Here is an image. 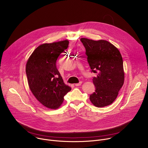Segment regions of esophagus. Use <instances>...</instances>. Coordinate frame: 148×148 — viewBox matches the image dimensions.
I'll return each mask as SVG.
<instances>
[{
    "mask_svg": "<svg viewBox=\"0 0 148 148\" xmlns=\"http://www.w3.org/2000/svg\"><path fill=\"white\" fill-rule=\"evenodd\" d=\"M82 84V81H79L78 83H77V84H75V86H81Z\"/></svg>",
    "mask_w": 148,
    "mask_h": 148,
    "instance_id": "esophagus-1",
    "label": "esophagus"
}]
</instances>
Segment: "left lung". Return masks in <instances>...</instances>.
Returning a JSON list of instances; mask_svg holds the SVG:
<instances>
[{
	"mask_svg": "<svg viewBox=\"0 0 148 148\" xmlns=\"http://www.w3.org/2000/svg\"><path fill=\"white\" fill-rule=\"evenodd\" d=\"M91 72L97 74L92 81L95 92L90 99L97 107L111 104L116 98L124 82V71L122 56L109 41H95L81 38Z\"/></svg>",
	"mask_w": 148,
	"mask_h": 148,
	"instance_id": "8db88e82",
	"label": "left lung"
}]
</instances>
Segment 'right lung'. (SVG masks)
Returning a JSON list of instances; mask_svg holds the SVG:
<instances>
[{"label": "right lung", "mask_w": 148, "mask_h": 148, "mask_svg": "<svg viewBox=\"0 0 148 148\" xmlns=\"http://www.w3.org/2000/svg\"><path fill=\"white\" fill-rule=\"evenodd\" d=\"M67 40L45 43L37 47L30 56L26 73L29 86L36 99L50 109L58 108L71 88L66 86L57 70L56 61L69 47Z\"/></svg>", "instance_id": "right-lung-1"}]
</instances>
